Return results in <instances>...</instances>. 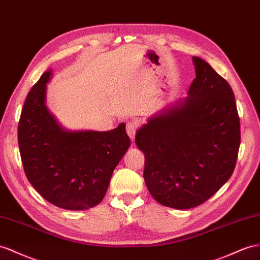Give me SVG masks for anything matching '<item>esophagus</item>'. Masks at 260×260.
Segmentation results:
<instances>
[{"label":"esophagus","mask_w":260,"mask_h":260,"mask_svg":"<svg viewBox=\"0 0 260 260\" xmlns=\"http://www.w3.org/2000/svg\"><path fill=\"white\" fill-rule=\"evenodd\" d=\"M136 128H137V122L131 121L127 124H126V132H127V134H128V136H129L132 141H134V138H135Z\"/></svg>","instance_id":"34e87169"}]
</instances>
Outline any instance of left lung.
I'll return each instance as SVG.
<instances>
[{
    "label": "left lung",
    "instance_id": "left-lung-1",
    "mask_svg": "<svg viewBox=\"0 0 260 260\" xmlns=\"http://www.w3.org/2000/svg\"><path fill=\"white\" fill-rule=\"evenodd\" d=\"M188 96L148 118L135 143L144 179L157 202L187 210L204 203L231 178L241 125L231 85L199 57Z\"/></svg>",
    "mask_w": 260,
    "mask_h": 260
}]
</instances>
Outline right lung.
Here are the masks:
<instances>
[{
    "mask_svg": "<svg viewBox=\"0 0 260 260\" xmlns=\"http://www.w3.org/2000/svg\"><path fill=\"white\" fill-rule=\"evenodd\" d=\"M51 70L30 89L18 123L25 175L45 200L66 210H86L102 201L113 171L131 146L125 124L108 132L68 131L46 106Z\"/></svg>",
    "mask_w": 260,
    "mask_h": 260,
    "instance_id": "add662e5",
    "label": "right lung"
}]
</instances>
